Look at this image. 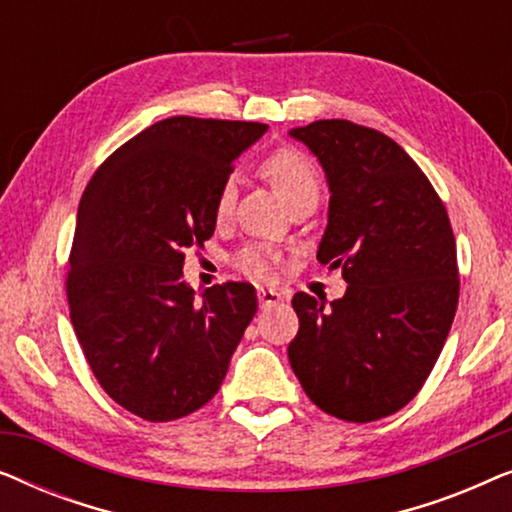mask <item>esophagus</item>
<instances>
[{"label": "esophagus", "instance_id": "34e87169", "mask_svg": "<svg viewBox=\"0 0 512 512\" xmlns=\"http://www.w3.org/2000/svg\"><path fill=\"white\" fill-rule=\"evenodd\" d=\"M258 303H261V307L279 305L282 303V293L275 289H258Z\"/></svg>", "mask_w": 512, "mask_h": 512}]
</instances>
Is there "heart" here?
<instances>
[{"instance_id":"b5f03b06","label":"heart","mask_w":512,"mask_h":512,"mask_svg":"<svg viewBox=\"0 0 512 512\" xmlns=\"http://www.w3.org/2000/svg\"><path fill=\"white\" fill-rule=\"evenodd\" d=\"M261 172L270 179L275 191L282 195L286 205L293 200L303 198V195H317L319 193V179L317 170H314L312 160L300 153L298 149L284 146V149L272 151L268 158L261 163ZM235 207V179L226 177L221 181L219 191L214 198V219L223 223L230 219ZM237 265L247 272V275L256 279H272L277 272V256L275 251L265 244H249L247 249L240 251L237 256Z\"/></svg>"}]
</instances>
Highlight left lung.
Instances as JSON below:
<instances>
[{
  "instance_id": "8db88e82",
  "label": "left lung",
  "mask_w": 512,
  "mask_h": 512,
  "mask_svg": "<svg viewBox=\"0 0 512 512\" xmlns=\"http://www.w3.org/2000/svg\"><path fill=\"white\" fill-rule=\"evenodd\" d=\"M289 135L324 167L328 226L317 258L342 268L345 296L296 293L289 361L310 401L345 422L394 415L436 366L459 303L445 205L415 160L382 132L314 121Z\"/></svg>"
}]
</instances>
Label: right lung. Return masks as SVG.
<instances>
[{
  "label": "right lung",
  "mask_w": 512,
  "mask_h": 512,
  "mask_svg": "<svg viewBox=\"0 0 512 512\" xmlns=\"http://www.w3.org/2000/svg\"><path fill=\"white\" fill-rule=\"evenodd\" d=\"M268 125L172 116L116 149L83 191L69 317L102 389L146 422L209 403L254 319L256 289L184 282L186 249L214 235V198Z\"/></svg>",
  "instance_id": "add662e5"
}]
</instances>
